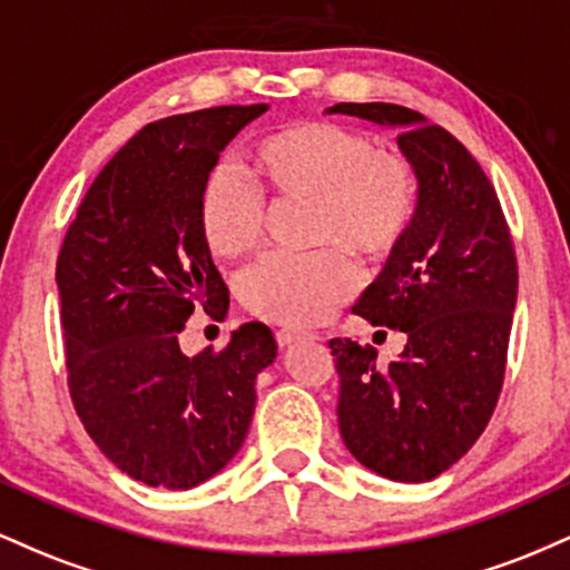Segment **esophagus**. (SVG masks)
Listing matches in <instances>:
<instances>
[{
	"instance_id": "1",
	"label": "esophagus",
	"mask_w": 570,
	"mask_h": 570,
	"mask_svg": "<svg viewBox=\"0 0 570 570\" xmlns=\"http://www.w3.org/2000/svg\"><path fill=\"white\" fill-rule=\"evenodd\" d=\"M276 340L281 348H292V345L299 343V340H313V335L311 332H299V330H281Z\"/></svg>"
}]
</instances>
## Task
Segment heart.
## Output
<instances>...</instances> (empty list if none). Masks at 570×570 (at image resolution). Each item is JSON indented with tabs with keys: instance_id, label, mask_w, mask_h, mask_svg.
Returning a JSON list of instances; mask_svg holds the SVG:
<instances>
[{
	"instance_id": "1",
	"label": "heart",
	"mask_w": 570,
	"mask_h": 570,
	"mask_svg": "<svg viewBox=\"0 0 570 570\" xmlns=\"http://www.w3.org/2000/svg\"><path fill=\"white\" fill-rule=\"evenodd\" d=\"M248 158L259 185L276 198L313 200V240L332 246L263 259L240 278V299L267 322H322L358 289L362 276L348 248L383 257L407 235L417 214L415 166L407 155L375 147L362 130L332 120L271 130L252 144ZM198 219L214 257H246L263 240V189L233 168H214L200 187Z\"/></svg>"
}]
</instances>
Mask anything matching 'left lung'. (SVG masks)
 <instances>
[{"mask_svg":"<svg viewBox=\"0 0 570 570\" xmlns=\"http://www.w3.org/2000/svg\"><path fill=\"white\" fill-rule=\"evenodd\" d=\"M326 112L399 128L417 174V214L353 313L407 335L381 370L372 345L330 340L337 421L353 458L396 482H429L485 431L507 372L517 257L499 195L450 130L399 104Z\"/></svg>","mask_w":570,"mask_h":570,"instance_id":"1","label":"left lung"}]
</instances>
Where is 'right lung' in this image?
I'll return each instance as SVG.
<instances>
[{"instance_id":"add662e5","label":"right lung","mask_w":570,"mask_h":570,"mask_svg":"<svg viewBox=\"0 0 570 570\" xmlns=\"http://www.w3.org/2000/svg\"><path fill=\"white\" fill-rule=\"evenodd\" d=\"M265 109L212 107L144 126L96 176L58 254L71 402L98 450L149 488H195L233 461L257 375L276 358L259 322L222 351L179 348L195 307L230 305L200 233V187Z\"/></svg>"}]
</instances>
